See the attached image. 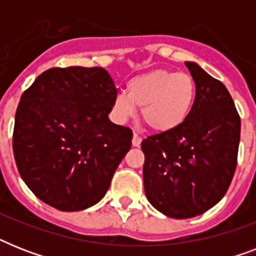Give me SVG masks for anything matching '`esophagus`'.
<instances>
[{
    "instance_id": "obj_1",
    "label": "esophagus",
    "mask_w": 256,
    "mask_h": 256,
    "mask_svg": "<svg viewBox=\"0 0 256 256\" xmlns=\"http://www.w3.org/2000/svg\"><path fill=\"white\" fill-rule=\"evenodd\" d=\"M132 146H134V148H138V146L140 144V142H142V136H138L136 132H134V134H132Z\"/></svg>"
}]
</instances>
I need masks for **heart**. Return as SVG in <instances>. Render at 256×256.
Segmentation results:
<instances>
[{"label":"heart","instance_id":"heart-1","mask_svg":"<svg viewBox=\"0 0 256 256\" xmlns=\"http://www.w3.org/2000/svg\"><path fill=\"white\" fill-rule=\"evenodd\" d=\"M196 98V86L191 76L168 69H156L138 74L126 84L112 102V116L124 124L136 114L156 132L179 128L188 118Z\"/></svg>","mask_w":256,"mask_h":256}]
</instances>
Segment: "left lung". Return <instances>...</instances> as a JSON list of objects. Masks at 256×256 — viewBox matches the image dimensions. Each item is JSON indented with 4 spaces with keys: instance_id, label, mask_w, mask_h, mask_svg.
<instances>
[{
    "instance_id": "obj_1",
    "label": "left lung",
    "mask_w": 256,
    "mask_h": 256,
    "mask_svg": "<svg viewBox=\"0 0 256 256\" xmlns=\"http://www.w3.org/2000/svg\"><path fill=\"white\" fill-rule=\"evenodd\" d=\"M186 66L196 86L190 116L175 130L140 144L148 202L175 219L203 214L224 196L240 140V118L226 86L198 64Z\"/></svg>"
}]
</instances>
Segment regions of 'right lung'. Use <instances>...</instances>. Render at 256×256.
<instances>
[{
	"label": "right lung",
	"instance_id": "right-lung-1",
	"mask_svg": "<svg viewBox=\"0 0 256 256\" xmlns=\"http://www.w3.org/2000/svg\"><path fill=\"white\" fill-rule=\"evenodd\" d=\"M116 96L106 70L82 66L46 70L22 94L14 158L42 202L80 211L104 198L132 148V130L108 120Z\"/></svg>",
	"mask_w": 256,
	"mask_h": 256
}]
</instances>
